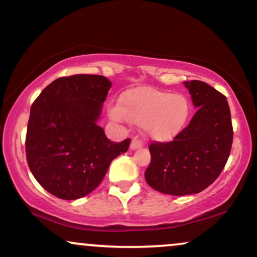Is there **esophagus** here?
Listing matches in <instances>:
<instances>
[{
    "mask_svg": "<svg viewBox=\"0 0 257 257\" xmlns=\"http://www.w3.org/2000/svg\"><path fill=\"white\" fill-rule=\"evenodd\" d=\"M143 147V142H142L141 140H138V138H134V141L131 142V146H130V148H131L132 150H136V149H140V148Z\"/></svg>",
    "mask_w": 257,
    "mask_h": 257,
    "instance_id": "obj_1",
    "label": "esophagus"
}]
</instances>
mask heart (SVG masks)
<instances>
[{
  "instance_id": "obj_1",
  "label": "heart",
  "mask_w": 257,
  "mask_h": 257,
  "mask_svg": "<svg viewBox=\"0 0 257 257\" xmlns=\"http://www.w3.org/2000/svg\"><path fill=\"white\" fill-rule=\"evenodd\" d=\"M109 116L116 121H128L143 126L152 140L168 142L176 138L189 121L191 105L180 93L137 87L123 95L122 104L109 107Z\"/></svg>"
}]
</instances>
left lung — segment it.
I'll list each match as a JSON object with an SVG mask.
<instances>
[{
    "label": "left lung",
    "mask_w": 257,
    "mask_h": 257,
    "mask_svg": "<svg viewBox=\"0 0 257 257\" xmlns=\"http://www.w3.org/2000/svg\"><path fill=\"white\" fill-rule=\"evenodd\" d=\"M197 111L172 142L150 143L148 185L162 194H198L215 182L230 156L233 128L227 99L201 80L184 81Z\"/></svg>",
    "instance_id": "1"
}]
</instances>
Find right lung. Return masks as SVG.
<instances>
[{"mask_svg":"<svg viewBox=\"0 0 257 257\" xmlns=\"http://www.w3.org/2000/svg\"><path fill=\"white\" fill-rule=\"evenodd\" d=\"M111 83L103 75L75 74L54 80L30 110L25 149L30 171L43 189L77 200L101 184L110 162L126 153L97 125Z\"/></svg>","mask_w":257,"mask_h":257,"instance_id":"obj_1","label":"right lung"}]
</instances>
